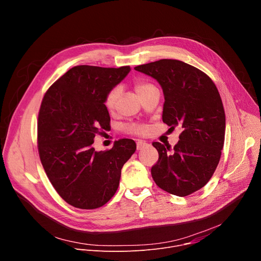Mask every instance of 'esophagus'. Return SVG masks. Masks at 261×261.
<instances>
[{
    "instance_id": "34e87169",
    "label": "esophagus",
    "mask_w": 261,
    "mask_h": 261,
    "mask_svg": "<svg viewBox=\"0 0 261 261\" xmlns=\"http://www.w3.org/2000/svg\"><path fill=\"white\" fill-rule=\"evenodd\" d=\"M146 146H148V143L145 142V141H143V140H139V141L137 142V150H142V148H144V147H146Z\"/></svg>"
}]
</instances>
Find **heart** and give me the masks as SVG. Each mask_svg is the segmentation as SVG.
Wrapping results in <instances>:
<instances>
[{
  "label": "heart",
  "mask_w": 261,
  "mask_h": 261,
  "mask_svg": "<svg viewBox=\"0 0 261 261\" xmlns=\"http://www.w3.org/2000/svg\"><path fill=\"white\" fill-rule=\"evenodd\" d=\"M153 88H154L153 85L148 84V83H146V82H141V81H139V82H136V83L134 84V90H135V92L137 93V95H138L139 97L143 96L144 94H146L148 91H150V90L153 89ZM120 95H121V90H120V88H115V89H113V90H111V91L107 94V96H106V98H105V101H104V104H105V106H106V108H107L108 110H113V109L115 108V106H116V104H117V102H118V99H119ZM127 130L132 131V132H137V133H145V132L147 131V128H146L145 126L129 125V126L127 127Z\"/></svg>",
  "instance_id": "1"
}]
</instances>
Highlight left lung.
I'll list each match as a JSON object with an SVG mask.
<instances>
[{"instance_id": "1", "label": "left lung", "mask_w": 261, "mask_h": 261, "mask_svg": "<svg viewBox=\"0 0 261 261\" xmlns=\"http://www.w3.org/2000/svg\"><path fill=\"white\" fill-rule=\"evenodd\" d=\"M156 80L163 90L162 120L179 127L178 142H154L159 160L151 169L158 187L187 196L201 189L215 172L225 137V113L217 87L205 73L177 60L163 59L134 68Z\"/></svg>"}]
</instances>
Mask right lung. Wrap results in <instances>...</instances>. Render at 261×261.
<instances>
[{"label":"right lung","mask_w":261,"mask_h":261,"mask_svg":"<svg viewBox=\"0 0 261 261\" xmlns=\"http://www.w3.org/2000/svg\"><path fill=\"white\" fill-rule=\"evenodd\" d=\"M129 66H75L45 93L38 116V150L59 195L74 207L93 210L115 195L121 170L136 151L120 139L108 151H95L94 138L108 130L107 94L130 72Z\"/></svg>","instance_id":"right-lung-1"}]
</instances>
